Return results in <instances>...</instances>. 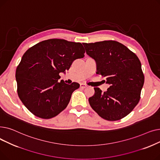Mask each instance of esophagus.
Returning a JSON list of instances; mask_svg holds the SVG:
<instances>
[{
  "mask_svg": "<svg viewBox=\"0 0 160 160\" xmlns=\"http://www.w3.org/2000/svg\"><path fill=\"white\" fill-rule=\"evenodd\" d=\"M80 88H82V89H85L87 88V86L86 84H84V83H80Z\"/></svg>",
  "mask_w": 160,
  "mask_h": 160,
  "instance_id": "obj_1",
  "label": "esophagus"
}]
</instances>
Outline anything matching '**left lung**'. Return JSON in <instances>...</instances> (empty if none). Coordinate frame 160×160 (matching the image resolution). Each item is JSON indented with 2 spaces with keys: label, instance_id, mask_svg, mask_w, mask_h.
<instances>
[{
  "label": "left lung",
  "instance_id": "1",
  "mask_svg": "<svg viewBox=\"0 0 160 160\" xmlns=\"http://www.w3.org/2000/svg\"><path fill=\"white\" fill-rule=\"evenodd\" d=\"M86 54L96 62L97 74L110 86L102 93L94 88L89 98L91 107L108 121H117L128 115L138 104L145 77L138 57L115 41L83 43Z\"/></svg>",
  "mask_w": 160,
  "mask_h": 160
}]
</instances>
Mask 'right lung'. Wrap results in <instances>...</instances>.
I'll return each mask as SVG.
<instances>
[{
	"label": "right lung",
	"instance_id": "right-lung-1",
	"mask_svg": "<svg viewBox=\"0 0 160 160\" xmlns=\"http://www.w3.org/2000/svg\"><path fill=\"white\" fill-rule=\"evenodd\" d=\"M84 53L82 43L60 39L43 41L27 50L17 67L15 78L19 97L31 113L47 119L67 106L80 84L58 82L59 74L69 70Z\"/></svg>",
	"mask_w": 160,
	"mask_h": 160
}]
</instances>
